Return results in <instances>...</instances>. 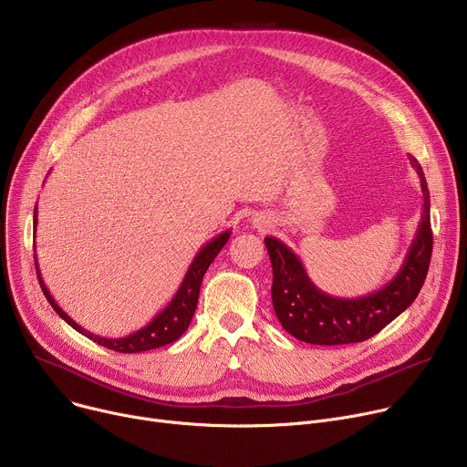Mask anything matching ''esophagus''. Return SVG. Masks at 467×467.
Here are the masks:
<instances>
[{
	"label": "esophagus",
	"instance_id": "1",
	"mask_svg": "<svg viewBox=\"0 0 467 467\" xmlns=\"http://www.w3.org/2000/svg\"><path fill=\"white\" fill-rule=\"evenodd\" d=\"M263 225H265V223H263Z\"/></svg>",
	"mask_w": 467,
	"mask_h": 467
}]
</instances>
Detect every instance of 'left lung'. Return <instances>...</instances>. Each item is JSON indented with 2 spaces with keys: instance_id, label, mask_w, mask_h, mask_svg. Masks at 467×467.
<instances>
[{
  "instance_id": "8db88e82",
  "label": "left lung",
  "mask_w": 467,
  "mask_h": 467,
  "mask_svg": "<svg viewBox=\"0 0 467 467\" xmlns=\"http://www.w3.org/2000/svg\"><path fill=\"white\" fill-rule=\"evenodd\" d=\"M422 190V213L401 268L381 289L337 298L323 293L309 279L300 257L282 240L265 238L272 263V306L282 327L314 346H344L364 341L383 330L417 298L431 259L430 192L420 163L410 155Z\"/></svg>"
}]
</instances>
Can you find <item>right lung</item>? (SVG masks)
I'll return each mask as SVG.
<instances>
[{
  "mask_svg": "<svg viewBox=\"0 0 467 467\" xmlns=\"http://www.w3.org/2000/svg\"><path fill=\"white\" fill-rule=\"evenodd\" d=\"M34 227H37V206L34 210ZM229 236H231V231H223L222 234L212 238L208 244H204L201 247V252L195 255L193 263L190 265L188 272H185L172 300L146 327H142L140 330H137L133 334L123 336V337H101L98 334H91L89 330L82 328L78 323H75L64 312V309L56 304L50 291L47 289L43 277H41V272H39V266H37V257H36V268H37L41 289H43L47 300L50 302V306L54 307V312L67 325H71L77 332L89 337L91 341H96V344H99L107 349L118 351V353H142V351L158 349L167 344H172V341H176L185 330H188V327L193 319V314H195L197 302H199V291H201L202 277H204L208 266L212 265V261L215 259V255L220 254L222 247L227 244Z\"/></svg>",
  "mask_w": 467,
  "mask_h": 467,
  "instance_id": "1",
  "label": "right lung"
}]
</instances>
